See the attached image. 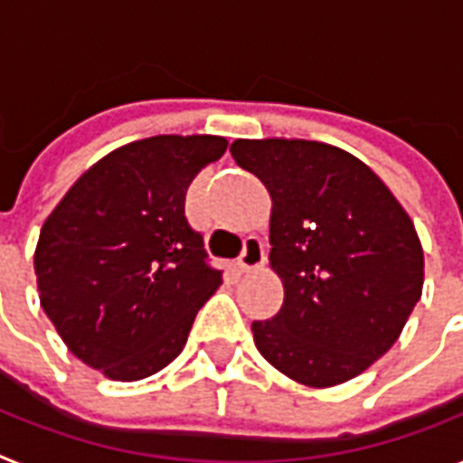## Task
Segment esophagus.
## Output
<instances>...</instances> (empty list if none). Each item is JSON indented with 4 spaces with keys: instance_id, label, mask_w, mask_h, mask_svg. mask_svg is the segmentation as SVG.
I'll return each mask as SVG.
<instances>
[{
    "instance_id": "1",
    "label": "esophagus",
    "mask_w": 463,
    "mask_h": 463,
    "mask_svg": "<svg viewBox=\"0 0 463 463\" xmlns=\"http://www.w3.org/2000/svg\"><path fill=\"white\" fill-rule=\"evenodd\" d=\"M266 264V244L261 242V238L257 235H250L244 240V250L238 259V270L240 273H250V270L259 269V266Z\"/></svg>"
}]
</instances>
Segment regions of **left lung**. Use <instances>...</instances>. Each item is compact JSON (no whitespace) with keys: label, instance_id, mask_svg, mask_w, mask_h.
<instances>
[{"label":"left lung","instance_id":"left-lung-1","mask_svg":"<svg viewBox=\"0 0 463 463\" xmlns=\"http://www.w3.org/2000/svg\"><path fill=\"white\" fill-rule=\"evenodd\" d=\"M232 159L270 194V269L283 307L254 321L270 366L309 388L364 373L392 347L423 290L416 228L388 185L340 146L235 140Z\"/></svg>","mask_w":463,"mask_h":463}]
</instances>
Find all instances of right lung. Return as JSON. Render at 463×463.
<instances>
[{"mask_svg":"<svg viewBox=\"0 0 463 463\" xmlns=\"http://www.w3.org/2000/svg\"><path fill=\"white\" fill-rule=\"evenodd\" d=\"M225 146L219 135L118 146L44 221L35 247L40 304L66 347L111 381H142L168 366L219 290L223 278L187 223L185 194Z\"/></svg>","mask_w":463,"mask_h":463,"instance_id":"right-lung-1","label":"right lung"}]
</instances>
